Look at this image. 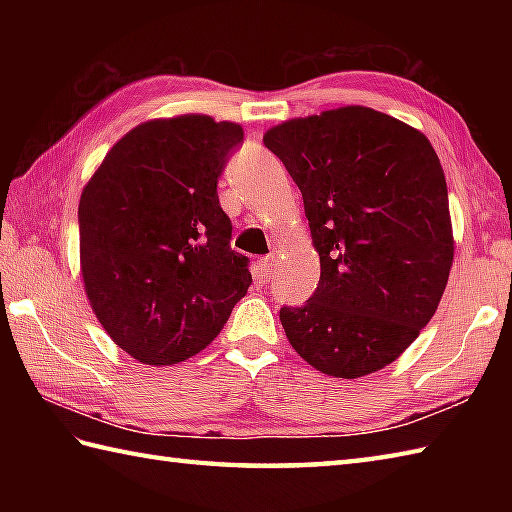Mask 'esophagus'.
<instances>
[{"label":"esophagus","instance_id":"34e87169","mask_svg":"<svg viewBox=\"0 0 512 512\" xmlns=\"http://www.w3.org/2000/svg\"><path fill=\"white\" fill-rule=\"evenodd\" d=\"M273 270H275V257H264L262 262L257 264V279L270 281V277H273Z\"/></svg>","mask_w":512,"mask_h":512}]
</instances>
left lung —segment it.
Segmentation results:
<instances>
[{
    "label": "left lung",
    "mask_w": 512,
    "mask_h": 512,
    "mask_svg": "<svg viewBox=\"0 0 512 512\" xmlns=\"http://www.w3.org/2000/svg\"><path fill=\"white\" fill-rule=\"evenodd\" d=\"M264 145L299 187L321 259L306 306L279 312L290 345L334 378L378 372L436 314L453 266L436 149L363 105L290 118L268 129Z\"/></svg>",
    "instance_id": "left-lung-1"
}]
</instances>
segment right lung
<instances>
[{
	"mask_svg": "<svg viewBox=\"0 0 512 512\" xmlns=\"http://www.w3.org/2000/svg\"><path fill=\"white\" fill-rule=\"evenodd\" d=\"M237 123L154 118L107 151L79 202L81 275L96 319L145 365L202 352L250 281L217 198Z\"/></svg>",
	"mask_w": 512,
	"mask_h": 512,
	"instance_id": "add662e5",
	"label": "right lung"
}]
</instances>
